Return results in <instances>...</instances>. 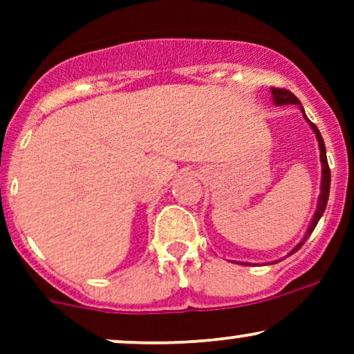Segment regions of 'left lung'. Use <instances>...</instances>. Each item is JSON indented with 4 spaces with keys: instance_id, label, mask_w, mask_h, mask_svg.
<instances>
[{
    "instance_id": "obj_1",
    "label": "left lung",
    "mask_w": 354,
    "mask_h": 354,
    "mask_svg": "<svg viewBox=\"0 0 354 354\" xmlns=\"http://www.w3.org/2000/svg\"><path fill=\"white\" fill-rule=\"evenodd\" d=\"M271 95H273V103L276 104V106H283V104H298L299 109H301L304 120H306V123L311 126V129L315 131L316 135V140H318V146H319V160H321V186H319V196H318V205H316V211L315 214H313L311 218V223L310 226H308L306 233H304V236L301 241L296 245L293 250L290 251L291 256L293 253H296V251L299 250L304 245V241H306L308 238L311 236V233L315 231L316 225H318L319 218L323 216L324 209H326V205H328V198H330V185H331V171H330V166H328V160H326V148H324V141L323 138H321V133L319 129L316 128V124H313L310 120H308V116L304 115V109L301 106V103H299V100L296 98V96L293 95L291 91H288V89H281V88H271Z\"/></svg>"
}]
</instances>
